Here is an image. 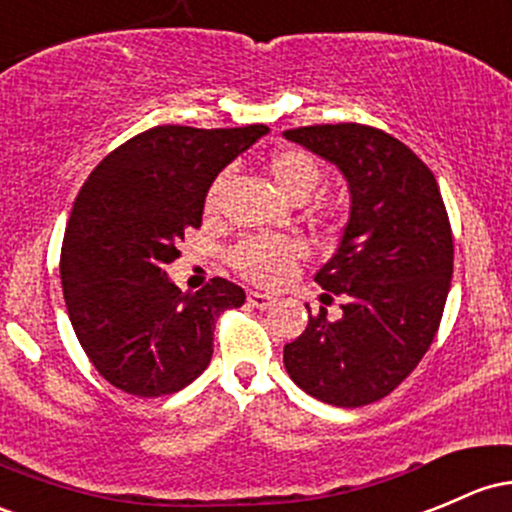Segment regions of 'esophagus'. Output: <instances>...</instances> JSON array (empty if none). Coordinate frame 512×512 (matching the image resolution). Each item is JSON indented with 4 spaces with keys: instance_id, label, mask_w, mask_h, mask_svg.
Returning <instances> with one entry per match:
<instances>
[{
    "instance_id": "obj_1",
    "label": "esophagus",
    "mask_w": 512,
    "mask_h": 512,
    "mask_svg": "<svg viewBox=\"0 0 512 512\" xmlns=\"http://www.w3.org/2000/svg\"><path fill=\"white\" fill-rule=\"evenodd\" d=\"M249 305L258 307V310H268L271 305H276V298H273V295H266V293H258V290H251Z\"/></svg>"
}]
</instances>
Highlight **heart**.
<instances>
[{
  "label": "heart",
  "instance_id": "1",
  "mask_svg": "<svg viewBox=\"0 0 512 512\" xmlns=\"http://www.w3.org/2000/svg\"><path fill=\"white\" fill-rule=\"evenodd\" d=\"M268 173H271L276 188L295 205L305 202L322 180V168L317 158L302 148H278L268 158ZM224 183H227L224 175H219L212 183L210 192H207V210H214L219 205ZM302 254H305V246L298 239L254 236V239H244L236 246L232 261L246 278L263 285H276L293 273Z\"/></svg>",
  "mask_w": 512,
  "mask_h": 512
}]
</instances>
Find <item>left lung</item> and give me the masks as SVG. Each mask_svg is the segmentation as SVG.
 Masks as SVG:
<instances>
[{
	"instance_id": "8db88e82",
	"label": "left lung",
	"mask_w": 512,
	"mask_h": 512,
	"mask_svg": "<svg viewBox=\"0 0 512 512\" xmlns=\"http://www.w3.org/2000/svg\"><path fill=\"white\" fill-rule=\"evenodd\" d=\"M283 136L337 166L349 188L342 239L315 276L344 300L342 315H310L285 344V371L322 403L361 408L398 388L430 349L452 283V227L432 170L386 131L322 124Z\"/></svg>"
}]
</instances>
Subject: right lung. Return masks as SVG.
Masks as SVG:
<instances>
[{
    "instance_id": "1",
    "label": "right lung",
    "mask_w": 512,
    "mask_h": 512,
    "mask_svg": "<svg viewBox=\"0 0 512 512\" xmlns=\"http://www.w3.org/2000/svg\"><path fill=\"white\" fill-rule=\"evenodd\" d=\"M266 134L263 124L153 126L114 148L80 188L60 283L80 346L114 388L158 398L210 366L217 317L246 293L224 278L183 293L166 266L202 224L214 178Z\"/></svg>"
}]
</instances>
